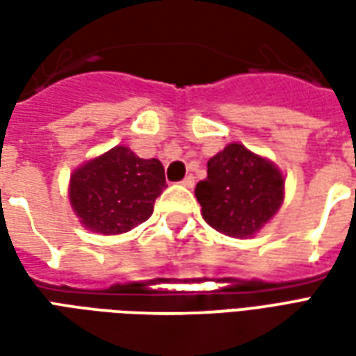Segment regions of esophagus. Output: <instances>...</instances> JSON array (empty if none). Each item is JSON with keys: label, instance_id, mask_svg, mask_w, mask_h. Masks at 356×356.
Segmentation results:
<instances>
[{"label": "esophagus", "instance_id": "1", "mask_svg": "<svg viewBox=\"0 0 356 356\" xmlns=\"http://www.w3.org/2000/svg\"><path fill=\"white\" fill-rule=\"evenodd\" d=\"M181 185L186 186V188H193V186H194V175H186V177L181 181Z\"/></svg>", "mask_w": 356, "mask_h": 356}]
</instances>
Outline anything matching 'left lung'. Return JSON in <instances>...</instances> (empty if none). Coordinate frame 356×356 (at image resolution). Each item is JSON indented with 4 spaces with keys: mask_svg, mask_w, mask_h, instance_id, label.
<instances>
[{
    "mask_svg": "<svg viewBox=\"0 0 356 356\" xmlns=\"http://www.w3.org/2000/svg\"><path fill=\"white\" fill-rule=\"evenodd\" d=\"M194 194L209 227L248 238L282 206L284 175L273 162L232 143L209 158L208 177L196 185Z\"/></svg>",
    "mask_w": 356,
    "mask_h": 356,
    "instance_id": "8db88e82",
    "label": "left lung"
}]
</instances>
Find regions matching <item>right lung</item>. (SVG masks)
Masks as SVG:
<instances>
[{"mask_svg":"<svg viewBox=\"0 0 356 356\" xmlns=\"http://www.w3.org/2000/svg\"><path fill=\"white\" fill-rule=\"evenodd\" d=\"M165 186L160 160H145L127 147H114L74 171L68 193L86 229L122 234L152 216Z\"/></svg>","mask_w":356,"mask_h":356,"instance_id":"right-lung-1","label":"right lung"}]
</instances>
